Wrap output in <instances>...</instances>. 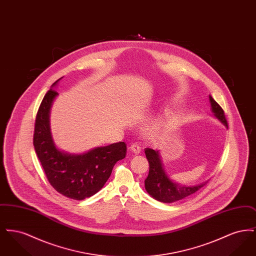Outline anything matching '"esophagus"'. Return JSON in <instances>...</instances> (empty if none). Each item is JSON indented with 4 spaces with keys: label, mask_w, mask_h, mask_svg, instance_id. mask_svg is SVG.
<instances>
[{
    "label": "esophagus",
    "mask_w": 256,
    "mask_h": 256,
    "mask_svg": "<svg viewBox=\"0 0 256 256\" xmlns=\"http://www.w3.org/2000/svg\"><path fill=\"white\" fill-rule=\"evenodd\" d=\"M130 150L135 154H140V152H141V148L138 146L137 144H132V146H130Z\"/></svg>",
    "instance_id": "esophagus-1"
}]
</instances>
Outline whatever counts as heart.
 Segmentation results:
<instances>
[{
  "mask_svg": "<svg viewBox=\"0 0 256 256\" xmlns=\"http://www.w3.org/2000/svg\"><path fill=\"white\" fill-rule=\"evenodd\" d=\"M168 124H169V121H167L164 124H156V126H154L150 130V134H158V132H159L163 128V126H168Z\"/></svg>",
  "mask_w": 256,
  "mask_h": 256,
  "instance_id": "heart-1",
  "label": "heart"
}]
</instances>
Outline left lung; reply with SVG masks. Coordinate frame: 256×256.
Segmentation results:
<instances>
[{"label":"left lung","instance_id":"1","mask_svg":"<svg viewBox=\"0 0 256 256\" xmlns=\"http://www.w3.org/2000/svg\"><path fill=\"white\" fill-rule=\"evenodd\" d=\"M209 102L213 115L228 128V122L222 108L211 96H209ZM145 154L150 165L148 174L145 180V189L150 195L158 202L170 204L180 200L186 196L193 195L207 183L204 182L195 186H185L174 182L170 180L163 168L159 150L146 148Z\"/></svg>","mask_w":256,"mask_h":256}]
</instances>
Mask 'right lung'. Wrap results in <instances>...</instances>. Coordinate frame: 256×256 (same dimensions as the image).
Wrapping results in <instances>:
<instances>
[{"mask_svg": "<svg viewBox=\"0 0 256 256\" xmlns=\"http://www.w3.org/2000/svg\"><path fill=\"white\" fill-rule=\"evenodd\" d=\"M60 80L46 93L37 111L34 146L50 185L61 195L82 200L104 187L116 162L124 158L126 146L119 142L95 148L82 154L58 148L50 132V111L58 95L54 87Z\"/></svg>", "mask_w": 256, "mask_h": 256, "instance_id": "obj_1", "label": "right lung"}]
</instances>
